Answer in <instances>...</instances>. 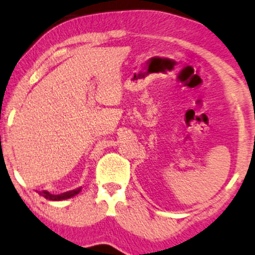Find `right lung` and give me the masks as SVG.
Listing matches in <instances>:
<instances>
[{"label":"right lung","mask_w":255,"mask_h":255,"mask_svg":"<svg viewBox=\"0 0 255 255\" xmlns=\"http://www.w3.org/2000/svg\"><path fill=\"white\" fill-rule=\"evenodd\" d=\"M82 188H78L76 190H72V191H69V192H65V194H60V195H52L50 194L48 191H39V194L42 196V197H45L46 199H50V201H63V199H67V198H71L73 196H76L77 194L81 192Z\"/></svg>","instance_id":"obj_1"}]
</instances>
